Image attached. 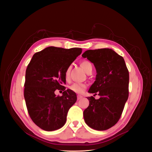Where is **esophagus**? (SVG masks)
<instances>
[{"label": "esophagus", "mask_w": 152, "mask_h": 152, "mask_svg": "<svg viewBox=\"0 0 152 152\" xmlns=\"http://www.w3.org/2000/svg\"><path fill=\"white\" fill-rule=\"evenodd\" d=\"M82 98H83V96H81V95H77V100L81 99Z\"/></svg>", "instance_id": "esophagus-1"}]
</instances>
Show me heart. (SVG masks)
Returning a JSON list of instances; mask_svg holds the SVG:
<instances>
[{
    "label": "heart",
    "mask_w": 152,
    "mask_h": 152,
    "mask_svg": "<svg viewBox=\"0 0 152 152\" xmlns=\"http://www.w3.org/2000/svg\"><path fill=\"white\" fill-rule=\"evenodd\" d=\"M81 66L87 73H88L89 72L92 71V65L89 61H87V60L83 61L81 63ZM69 72H70V68H68L65 72V78L66 79L69 78ZM69 89L72 92H73L75 93L83 94V92H84V91L87 89V85L83 83H75L69 86Z\"/></svg>",
    "instance_id": "1"
}]
</instances>
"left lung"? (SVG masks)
<instances>
[{"mask_svg":"<svg viewBox=\"0 0 152 152\" xmlns=\"http://www.w3.org/2000/svg\"><path fill=\"white\" fill-rule=\"evenodd\" d=\"M84 58L96 68V80L89 93L100 95L99 99L87 97L89 105L84 111L86 123L91 128L105 131L120 119L129 96V71L123 57L110 49L86 50Z\"/></svg>","mask_w":152,"mask_h":152,"instance_id":"8db88e82","label":"left lung"}]
</instances>
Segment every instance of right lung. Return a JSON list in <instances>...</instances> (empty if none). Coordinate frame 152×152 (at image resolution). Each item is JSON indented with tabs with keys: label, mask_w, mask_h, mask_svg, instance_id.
Segmentation results:
<instances>
[{
	"label": "right lung",
	"mask_w": 152,
	"mask_h": 152,
	"mask_svg": "<svg viewBox=\"0 0 152 152\" xmlns=\"http://www.w3.org/2000/svg\"><path fill=\"white\" fill-rule=\"evenodd\" d=\"M82 50L49 47L36 53L28 64L24 97L32 121L44 131L63 126L68 110L76 102V93L63 85L66 84V69ZM57 89L63 92L62 96H56Z\"/></svg>",
	"instance_id": "obj_1"
}]
</instances>
